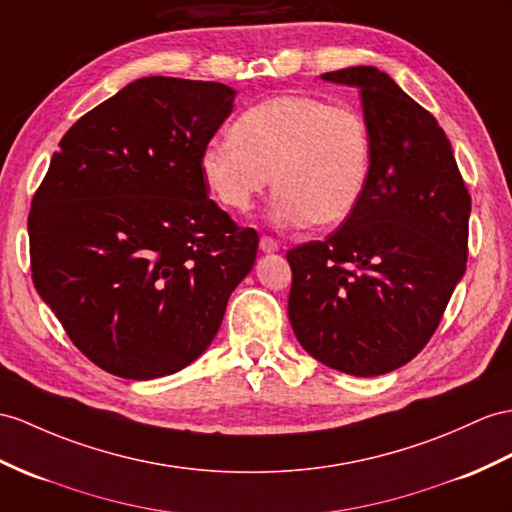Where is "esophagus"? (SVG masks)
Listing matches in <instances>:
<instances>
[{
	"instance_id": "34e87169",
	"label": "esophagus",
	"mask_w": 512,
	"mask_h": 512,
	"mask_svg": "<svg viewBox=\"0 0 512 512\" xmlns=\"http://www.w3.org/2000/svg\"><path fill=\"white\" fill-rule=\"evenodd\" d=\"M260 249H263L265 254H273L280 249V243L276 239H271V236H263V239H260Z\"/></svg>"
}]
</instances>
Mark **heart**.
<instances>
[{"label":"heart","instance_id":"1","mask_svg":"<svg viewBox=\"0 0 512 512\" xmlns=\"http://www.w3.org/2000/svg\"><path fill=\"white\" fill-rule=\"evenodd\" d=\"M204 182L221 206L247 213L273 173V219L284 228L339 226L365 193L371 169L367 121L350 106L304 93L269 97L208 141Z\"/></svg>","mask_w":512,"mask_h":512}]
</instances>
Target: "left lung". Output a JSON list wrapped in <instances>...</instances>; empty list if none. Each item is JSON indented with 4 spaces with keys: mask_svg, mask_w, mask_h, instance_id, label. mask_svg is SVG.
I'll return each mask as SVG.
<instances>
[{
    "mask_svg": "<svg viewBox=\"0 0 512 512\" xmlns=\"http://www.w3.org/2000/svg\"><path fill=\"white\" fill-rule=\"evenodd\" d=\"M321 78L360 91L371 169L341 228L286 252L289 319L319 363L382 376L413 360L439 328L467 267L471 197L439 121L384 71L350 67Z\"/></svg>",
    "mask_w": 512,
    "mask_h": 512,
    "instance_id": "obj_1",
    "label": "left lung"
}]
</instances>
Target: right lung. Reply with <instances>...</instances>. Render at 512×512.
<instances>
[{
	"label": "right lung",
	"mask_w": 512,
	"mask_h": 512,
	"mask_svg": "<svg viewBox=\"0 0 512 512\" xmlns=\"http://www.w3.org/2000/svg\"><path fill=\"white\" fill-rule=\"evenodd\" d=\"M219 82L141 78L62 136L28 217L32 282L78 350L152 380L213 343L258 234L208 199L199 156L230 117Z\"/></svg>",
	"instance_id": "right-lung-1"
}]
</instances>
